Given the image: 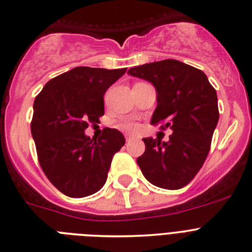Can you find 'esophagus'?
Wrapping results in <instances>:
<instances>
[{"label":"esophagus","instance_id":"34e87169","mask_svg":"<svg viewBox=\"0 0 252 252\" xmlns=\"http://www.w3.org/2000/svg\"><path fill=\"white\" fill-rule=\"evenodd\" d=\"M130 139H133V136L129 135V134H126V140L129 141V140H130Z\"/></svg>","mask_w":252,"mask_h":252}]
</instances>
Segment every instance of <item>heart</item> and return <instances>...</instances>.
Returning a JSON list of instances; mask_svg holds the SVG:
<instances>
[{
    "label": "heart",
    "mask_w": 252,
    "mask_h": 252,
    "mask_svg": "<svg viewBox=\"0 0 252 252\" xmlns=\"http://www.w3.org/2000/svg\"><path fill=\"white\" fill-rule=\"evenodd\" d=\"M119 128H122L123 130L126 131H134L138 129V124L134 121H131V119H123V121L119 123Z\"/></svg>",
    "instance_id": "heart-1"
}]
</instances>
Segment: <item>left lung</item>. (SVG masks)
<instances>
[{"label":"left lung","instance_id":"left-lung-1","mask_svg":"<svg viewBox=\"0 0 252 252\" xmlns=\"http://www.w3.org/2000/svg\"><path fill=\"white\" fill-rule=\"evenodd\" d=\"M129 75L155 86L158 107L151 124L173 131L168 141L144 138L138 165L146 180L178 189L193 180L206 161L218 124V98L203 71L173 59L129 69Z\"/></svg>","mask_w":252,"mask_h":252}]
</instances>
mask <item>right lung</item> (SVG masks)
Returning a JSON list of instances; mask_svg holds the SVG:
<instances>
[{
    "label": "right lung",
    "instance_id": "add662e5",
    "mask_svg": "<svg viewBox=\"0 0 252 252\" xmlns=\"http://www.w3.org/2000/svg\"><path fill=\"white\" fill-rule=\"evenodd\" d=\"M126 69L79 66L46 82L33 104L32 135L48 180L72 198L91 196L107 181L112 158L126 144L117 129L85 134L104 114L103 96Z\"/></svg>",
    "mask_w": 252,
    "mask_h": 252
}]
</instances>
